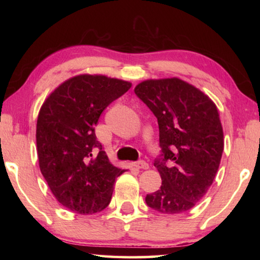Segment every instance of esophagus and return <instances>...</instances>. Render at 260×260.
<instances>
[{
  "instance_id": "esophagus-1",
  "label": "esophagus",
  "mask_w": 260,
  "mask_h": 260,
  "mask_svg": "<svg viewBox=\"0 0 260 260\" xmlns=\"http://www.w3.org/2000/svg\"><path fill=\"white\" fill-rule=\"evenodd\" d=\"M134 166L136 167V169H139V170H148V169H149L148 162L143 161V160H140V161H138V162H135Z\"/></svg>"
}]
</instances>
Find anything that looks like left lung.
I'll use <instances>...</instances> for the list:
<instances>
[{"instance_id":"8db88e82","label":"left lung","mask_w":260,"mask_h":260,"mask_svg":"<svg viewBox=\"0 0 260 260\" xmlns=\"http://www.w3.org/2000/svg\"><path fill=\"white\" fill-rule=\"evenodd\" d=\"M135 94L157 118L161 158L153 165L161 186L146 203L164 214L192 209L212 184L223 151L217 105L199 88L179 78L149 79Z\"/></svg>"}]
</instances>
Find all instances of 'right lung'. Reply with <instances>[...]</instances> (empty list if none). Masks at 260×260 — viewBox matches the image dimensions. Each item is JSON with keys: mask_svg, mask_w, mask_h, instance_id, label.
<instances>
[{"mask_svg": "<svg viewBox=\"0 0 260 260\" xmlns=\"http://www.w3.org/2000/svg\"><path fill=\"white\" fill-rule=\"evenodd\" d=\"M132 87L103 74L65 80L43 102L37 121L40 171L52 195L70 211L94 214L109 205L116 179L126 170L109 160L95 126L105 108Z\"/></svg>", "mask_w": 260, "mask_h": 260, "instance_id": "obj_1", "label": "right lung"}]
</instances>
